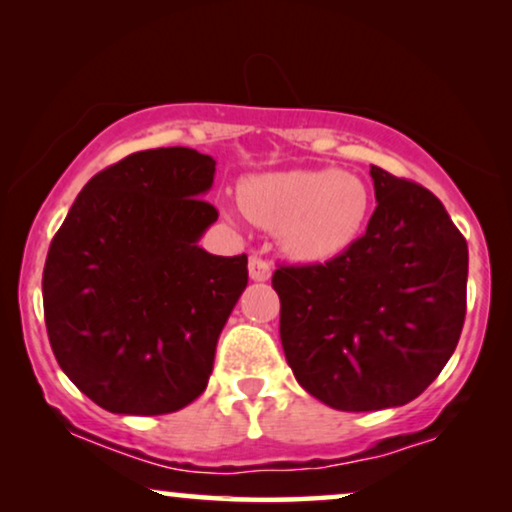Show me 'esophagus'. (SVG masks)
Returning a JSON list of instances; mask_svg holds the SVG:
<instances>
[{
    "label": "esophagus",
    "instance_id": "esophagus-1",
    "mask_svg": "<svg viewBox=\"0 0 512 512\" xmlns=\"http://www.w3.org/2000/svg\"><path fill=\"white\" fill-rule=\"evenodd\" d=\"M249 277L254 279V282H268V279H270V263L265 261L263 256L251 254L249 256Z\"/></svg>",
    "mask_w": 512,
    "mask_h": 512
}]
</instances>
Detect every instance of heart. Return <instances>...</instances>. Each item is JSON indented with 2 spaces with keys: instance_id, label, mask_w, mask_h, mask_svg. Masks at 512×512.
Masks as SVG:
<instances>
[{
  "instance_id": "1",
  "label": "heart",
  "mask_w": 512,
  "mask_h": 512,
  "mask_svg": "<svg viewBox=\"0 0 512 512\" xmlns=\"http://www.w3.org/2000/svg\"><path fill=\"white\" fill-rule=\"evenodd\" d=\"M240 205L258 226L279 228L286 256L321 263L359 240L370 193L359 177L347 172L289 170L242 181Z\"/></svg>"
}]
</instances>
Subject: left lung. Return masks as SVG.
<instances>
[{"mask_svg": "<svg viewBox=\"0 0 512 512\" xmlns=\"http://www.w3.org/2000/svg\"><path fill=\"white\" fill-rule=\"evenodd\" d=\"M366 233L326 263L279 265V335L300 387L345 412L410 403L466 317L468 247L431 191L370 165Z\"/></svg>", "mask_w": 512, "mask_h": 512, "instance_id": "left-lung-1", "label": "left lung"}]
</instances>
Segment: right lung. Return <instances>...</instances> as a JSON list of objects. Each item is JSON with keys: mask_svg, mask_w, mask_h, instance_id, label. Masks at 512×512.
I'll return each mask as SVG.
<instances>
[{"mask_svg": "<svg viewBox=\"0 0 512 512\" xmlns=\"http://www.w3.org/2000/svg\"><path fill=\"white\" fill-rule=\"evenodd\" d=\"M216 160L186 146L97 172L48 249L44 319L65 375L116 415H167L207 387L247 256L198 247Z\"/></svg>", "mask_w": 512, "mask_h": 512, "instance_id": "1", "label": "right lung"}]
</instances>
